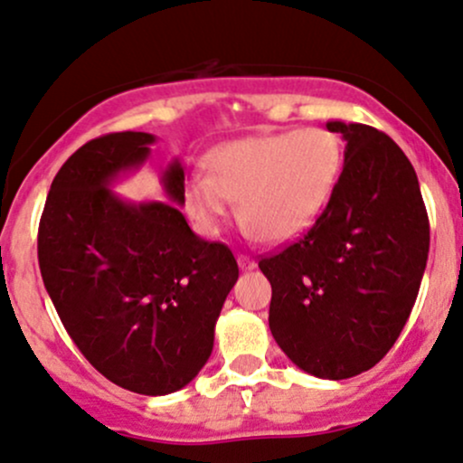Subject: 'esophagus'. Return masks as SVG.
Instances as JSON below:
<instances>
[{"label":"esophagus","instance_id":"34e87169","mask_svg":"<svg viewBox=\"0 0 463 463\" xmlns=\"http://www.w3.org/2000/svg\"><path fill=\"white\" fill-rule=\"evenodd\" d=\"M238 264H241L242 271H251V269H256V260L249 258L247 253H241V256H238Z\"/></svg>","mask_w":463,"mask_h":463}]
</instances>
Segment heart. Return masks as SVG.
<instances>
[{
  "instance_id": "b5f03b06",
  "label": "heart",
  "mask_w": 463,
  "mask_h": 463,
  "mask_svg": "<svg viewBox=\"0 0 463 463\" xmlns=\"http://www.w3.org/2000/svg\"><path fill=\"white\" fill-rule=\"evenodd\" d=\"M341 144L324 128L251 135L222 144L185 190L196 225L216 233L238 201V216L262 241L299 236L328 205L341 175Z\"/></svg>"
}]
</instances>
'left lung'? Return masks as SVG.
Wrapping results in <instances>:
<instances>
[{
  "label": "left lung",
  "mask_w": 463,
  "mask_h": 463,
  "mask_svg": "<svg viewBox=\"0 0 463 463\" xmlns=\"http://www.w3.org/2000/svg\"><path fill=\"white\" fill-rule=\"evenodd\" d=\"M345 162L315 225L260 258L271 282L269 328L299 370L344 381L392 350L418 298L429 216L407 155L367 124L328 122Z\"/></svg>",
  "instance_id": "1"
}]
</instances>
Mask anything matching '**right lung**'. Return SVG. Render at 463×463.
<instances>
[{
	"mask_svg": "<svg viewBox=\"0 0 463 463\" xmlns=\"http://www.w3.org/2000/svg\"><path fill=\"white\" fill-rule=\"evenodd\" d=\"M150 133H109L56 173L39 222L45 288L82 356L128 392L185 387L214 347V326L238 279L232 249L196 236L173 203H127L109 190L146 162ZM176 203L185 176H162Z\"/></svg>",
	"mask_w": 463,
	"mask_h": 463,
	"instance_id": "right-lung-1",
	"label": "right lung"
}]
</instances>
